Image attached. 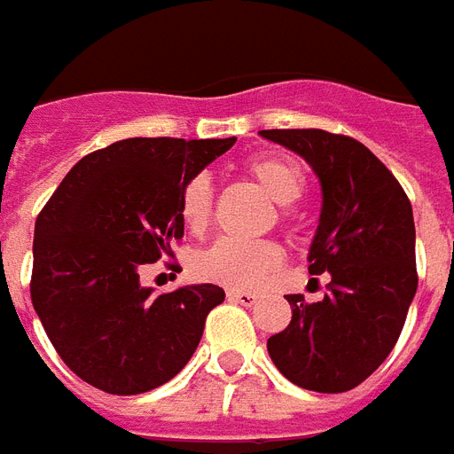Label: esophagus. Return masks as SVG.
<instances>
[{
  "label": "esophagus",
  "mask_w": 454,
  "mask_h": 454,
  "mask_svg": "<svg viewBox=\"0 0 454 454\" xmlns=\"http://www.w3.org/2000/svg\"><path fill=\"white\" fill-rule=\"evenodd\" d=\"M226 294H228V299H231V301L242 303V306H252V303L259 299L256 294H252V292H247V290H228Z\"/></svg>",
  "instance_id": "obj_1"
}]
</instances>
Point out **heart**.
I'll list each match as a JSON object with an SVG mask.
<instances>
[{"instance_id":"1","label":"heart","mask_w":454,"mask_h":454,"mask_svg":"<svg viewBox=\"0 0 454 454\" xmlns=\"http://www.w3.org/2000/svg\"><path fill=\"white\" fill-rule=\"evenodd\" d=\"M247 174L276 205H294L303 192V171L287 157L262 155L249 160ZM214 185L207 174H195L181 188L178 212L191 233H205L212 221ZM283 262V252L276 242H242L221 238L200 252L192 269L202 280L228 285V287H254L276 270Z\"/></svg>"}]
</instances>
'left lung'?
I'll use <instances>...</instances> for the list:
<instances>
[{
	"mask_svg": "<svg viewBox=\"0 0 454 454\" xmlns=\"http://www.w3.org/2000/svg\"><path fill=\"white\" fill-rule=\"evenodd\" d=\"M316 171L323 209L309 273H330V294H287L292 320L269 339V356L301 388L341 394L365 381L401 337L417 292L415 219L384 164L351 137L323 129H263Z\"/></svg>",
	"mask_w": 454,
	"mask_h": 454,
	"instance_id": "left-lung-1",
	"label": "left lung"
}]
</instances>
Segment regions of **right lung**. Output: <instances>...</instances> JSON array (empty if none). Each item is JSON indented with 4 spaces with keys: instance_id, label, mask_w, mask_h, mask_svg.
I'll list each match as a JSON object with an SVG mask.
<instances>
[{
    "instance_id": "add662e5",
    "label": "right lung",
    "mask_w": 454,
    "mask_h": 454,
    "mask_svg": "<svg viewBox=\"0 0 454 454\" xmlns=\"http://www.w3.org/2000/svg\"><path fill=\"white\" fill-rule=\"evenodd\" d=\"M231 138H124L82 157L39 212L30 297L70 370L106 394L137 395L176 377L198 348L216 285L167 294L138 269L184 238L181 188Z\"/></svg>"
}]
</instances>
